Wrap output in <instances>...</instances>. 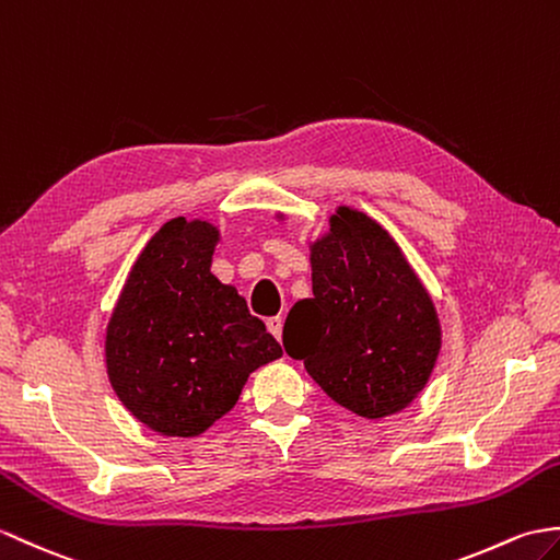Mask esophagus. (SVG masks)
<instances>
[{"label":"esophagus","instance_id":"esophagus-1","mask_svg":"<svg viewBox=\"0 0 560 560\" xmlns=\"http://www.w3.org/2000/svg\"><path fill=\"white\" fill-rule=\"evenodd\" d=\"M267 329H269V334L275 336L277 341H281V331H283V319L277 315V317H269L267 319Z\"/></svg>","mask_w":560,"mask_h":560}]
</instances>
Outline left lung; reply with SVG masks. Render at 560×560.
Wrapping results in <instances>:
<instances>
[{
  "mask_svg": "<svg viewBox=\"0 0 560 560\" xmlns=\"http://www.w3.org/2000/svg\"><path fill=\"white\" fill-rule=\"evenodd\" d=\"M310 262L312 298L285 317V353L360 418L408 408L436 365L441 327L398 243L365 212L339 207Z\"/></svg>",
  "mask_w": 560,
  "mask_h": 560,
  "instance_id": "obj_1",
  "label": "left lung"
}]
</instances>
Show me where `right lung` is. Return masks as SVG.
<instances>
[{"instance_id": "right-lung-1", "label": "right lung", "mask_w": 560, "mask_h": 560, "mask_svg": "<svg viewBox=\"0 0 560 560\" xmlns=\"http://www.w3.org/2000/svg\"><path fill=\"white\" fill-rule=\"evenodd\" d=\"M219 231L176 217L154 233L107 324V374L126 410L164 436H198L226 415L281 346L212 271Z\"/></svg>"}]
</instances>
